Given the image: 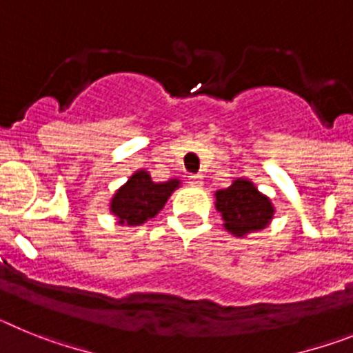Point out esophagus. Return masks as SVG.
<instances>
[{"instance_id":"esophagus-1","label":"esophagus","mask_w":353,"mask_h":353,"mask_svg":"<svg viewBox=\"0 0 353 353\" xmlns=\"http://www.w3.org/2000/svg\"><path fill=\"white\" fill-rule=\"evenodd\" d=\"M189 183L199 187L203 183V174H189Z\"/></svg>"}]
</instances>
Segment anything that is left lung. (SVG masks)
<instances>
[{
	"label": "left lung",
	"instance_id": "left-lung-1",
	"mask_svg": "<svg viewBox=\"0 0 353 353\" xmlns=\"http://www.w3.org/2000/svg\"><path fill=\"white\" fill-rule=\"evenodd\" d=\"M215 208L223 214L228 232L240 236L249 232H258L272 219V205L269 198L258 192L248 180H235L232 187L217 191Z\"/></svg>",
	"mask_w": 353,
	"mask_h": 353
}]
</instances>
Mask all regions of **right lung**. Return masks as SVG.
I'll list each match as a JSON object with an SVG mask.
<instances>
[{
  "label": "right lung",
  "instance_id": "1",
  "mask_svg": "<svg viewBox=\"0 0 353 353\" xmlns=\"http://www.w3.org/2000/svg\"><path fill=\"white\" fill-rule=\"evenodd\" d=\"M179 187V180L155 183L146 171H138L121 187L111 201V212L120 224L138 226L152 219Z\"/></svg>",
  "mask_w": 353,
  "mask_h": 353
}]
</instances>
